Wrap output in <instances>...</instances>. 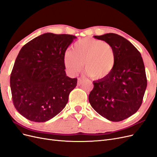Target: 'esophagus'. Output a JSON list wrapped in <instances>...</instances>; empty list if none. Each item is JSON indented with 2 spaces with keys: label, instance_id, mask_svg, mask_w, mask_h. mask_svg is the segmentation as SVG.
I'll return each instance as SVG.
<instances>
[{
  "label": "esophagus",
  "instance_id": "1",
  "mask_svg": "<svg viewBox=\"0 0 157 157\" xmlns=\"http://www.w3.org/2000/svg\"><path fill=\"white\" fill-rule=\"evenodd\" d=\"M83 82V80H82L81 78H78V81H77V85L78 86H80Z\"/></svg>",
  "mask_w": 157,
  "mask_h": 157
}]
</instances>
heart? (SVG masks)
Returning <instances> with one entry per match:
<instances>
[{"mask_svg": "<svg viewBox=\"0 0 157 157\" xmlns=\"http://www.w3.org/2000/svg\"><path fill=\"white\" fill-rule=\"evenodd\" d=\"M116 55L111 44L101 40L84 38L75 42L72 50L66 51L64 63L68 72L75 75L84 63V70L96 80L107 78L113 72Z\"/></svg>", "mask_w": 157, "mask_h": 157, "instance_id": "b5f03b06", "label": "heart"}]
</instances>
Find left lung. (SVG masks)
<instances>
[{
	"label": "left lung",
	"instance_id": "1",
	"mask_svg": "<svg viewBox=\"0 0 157 157\" xmlns=\"http://www.w3.org/2000/svg\"><path fill=\"white\" fill-rule=\"evenodd\" d=\"M111 44L117 58L112 74L94 81L88 99L92 108L107 120L119 122L140 109L147 88V77L140 52L130 41L115 33L94 36Z\"/></svg>",
	"mask_w": 157,
	"mask_h": 157
}]
</instances>
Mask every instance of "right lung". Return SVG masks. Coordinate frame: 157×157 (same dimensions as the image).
<instances>
[{
    "label": "right lung",
    "instance_id": "add662e5",
    "mask_svg": "<svg viewBox=\"0 0 157 157\" xmlns=\"http://www.w3.org/2000/svg\"><path fill=\"white\" fill-rule=\"evenodd\" d=\"M75 36L47 33L23 46L10 75L14 107L27 119L43 122L68 102L77 78L66 76L64 55Z\"/></svg>",
    "mask_w": 157,
    "mask_h": 157
}]
</instances>
